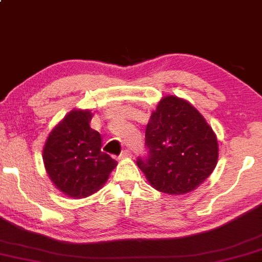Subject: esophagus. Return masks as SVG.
<instances>
[{"mask_svg":"<svg viewBox=\"0 0 262 262\" xmlns=\"http://www.w3.org/2000/svg\"><path fill=\"white\" fill-rule=\"evenodd\" d=\"M130 156H131V151L130 150H123L120 155L121 159H123V157H130Z\"/></svg>","mask_w":262,"mask_h":262,"instance_id":"34e87169","label":"esophagus"}]
</instances>
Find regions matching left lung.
I'll use <instances>...</instances> for the list:
<instances>
[{"mask_svg":"<svg viewBox=\"0 0 262 262\" xmlns=\"http://www.w3.org/2000/svg\"><path fill=\"white\" fill-rule=\"evenodd\" d=\"M146 152L136 164L156 190L181 195L196 188L217 164L219 145L212 128L187 101L162 98L145 135Z\"/></svg>","mask_w":262,"mask_h":262,"instance_id":"obj_1","label":"left lung"}]
</instances>
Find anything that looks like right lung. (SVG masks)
<instances>
[{
  "mask_svg": "<svg viewBox=\"0 0 262 262\" xmlns=\"http://www.w3.org/2000/svg\"><path fill=\"white\" fill-rule=\"evenodd\" d=\"M90 111H71L53 128L43 148L47 173L58 190L74 199L102 186L116 160L101 151L102 139L92 130Z\"/></svg>",
  "mask_w": 262,
  "mask_h": 262,
  "instance_id": "1",
  "label": "right lung"
}]
</instances>
